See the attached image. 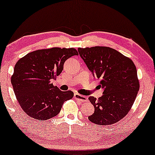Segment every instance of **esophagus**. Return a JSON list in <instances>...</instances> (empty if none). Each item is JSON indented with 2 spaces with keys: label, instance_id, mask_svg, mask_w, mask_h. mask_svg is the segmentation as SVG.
<instances>
[{
  "label": "esophagus",
  "instance_id": "obj_1",
  "mask_svg": "<svg viewBox=\"0 0 155 155\" xmlns=\"http://www.w3.org/2000/svg\"><path fill=\"white\" fill-rule=\"evenodd\" d=\"M74 97L78 100H79L80 101H88V98L85 96H83V95H81L78 93H75L74 94Z\"/></svg>",
  "mask_w": 155,
  "mask_h": 155
}]
</instances>
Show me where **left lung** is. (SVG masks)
<instances>
[{"label":"left lung","instance_id":"8db88e82","mask_svg":"<svg viewBox=\"0 0 155 155\" xmlns=\"http://www.w3.org/2000/svg\"><path fill=\"white\" fill-rule=\"evenodd\" d=\"M78 52L104 90L98 99L89 97L94 111L88 119L97 125L116 124L130 111L139 91L136 67L131 59L107 46L79 48Z\"/></svg>","mask_w":155,"mask_h":155}]
</instances>
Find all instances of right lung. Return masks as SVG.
Segmentation results:
<instances>
[{
	"mask_svg": "<svg viewBox=\"0 0 155 155\" xmlns=\"http://www.w3.org/2000/svg\"><path fill=\"white\" fill-rule=\"evenodd\" d=\"M77 56L73 48H51L29 53L15 65L11 83L23 111L30 117L48 120L60 112L72 91L63 92L51 82L60 75L65 61Z\"/></svg>",
	"mask_w": 155,
	"mask_h": 155,
	"instance_id": "obj_1",
	"label": "right lung"
}]
</instances>
